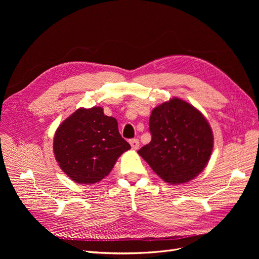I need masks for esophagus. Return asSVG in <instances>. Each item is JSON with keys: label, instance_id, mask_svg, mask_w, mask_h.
Returning <instances> with one entry per match:
<instances>
[{"label": "esophagus", "instance_id": "obj_1", "mask_svg": "<svg viewBox=\"0 0 259 259\" xmlns=\"http://www.w3.org/2000/svg\"><path fill=\"white\" fill-rule=\"evenodd\" d=\"M130 144H131L132 149H134V150H137V149L139 148V140L136 139V138L131 139V140H130Z\"/></svg>", "mask_w": 259, "mask_h": 259}]
</instances>
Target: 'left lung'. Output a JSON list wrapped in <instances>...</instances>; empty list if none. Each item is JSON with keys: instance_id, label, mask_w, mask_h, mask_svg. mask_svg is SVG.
<instances>
[{"instance_id": "1", "label": "left lung", "mask_w": 259, "mask_h": 259, "mask_svg": "<svg viewBox=\"0 0 259 259\" xmlns=\"http://www.w3.org/2000/svg\"><path fill=\"white\" fill-rule=\"evenodd\" d=\"M151 142L138 154L164 182H190L206 166L213 151V132L203 114L174 97L155 107L149 119Z\"/></svg>"}]
</instances>
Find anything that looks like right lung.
Masks as SVG:
<instances>
[{
	"label": "right lung",
	"mask_w": 259,
	"mask_h": 259,
	"mask_svg": "<svg viewBox=\"0 0 259 259\" xmlns=\"http://www.w3.org/2000/svg\"><path fill=\"white\" fill-rule=\"evenodd\" d=\"M128 149L116 120L105 115L101 107L77 109L59 125L54 137V153L60 168L83 185L105 178Z\"/></svg>",
	"instance_id": "1"
}]
</instances>
